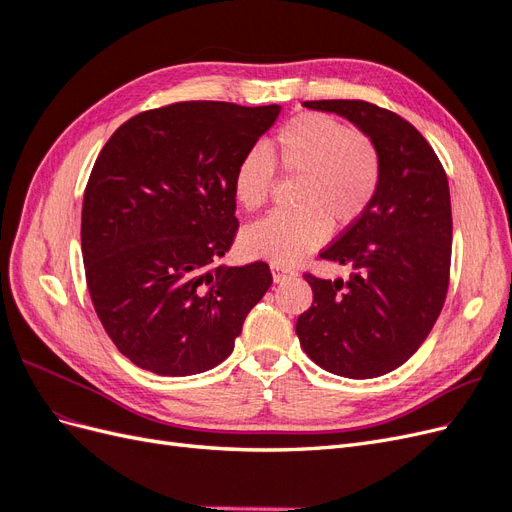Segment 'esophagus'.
<instances>
[{
  "label": "esophagus",
  "instance_id": "1",
  "mask_svg": "<svg viewBox=\"0 0 512 512\" xmlns=\"http://www.w3.org/2000/svg\"><path fill=\"white\" fill-rule=\"evenodd\" d=\"M271 273H273L275 282H284V280H288V277H297V271L290 267H284V265H277V262H273L271 265Z\"/></svg>",
  "mask_w": 512,
  "mask_h": 512
}]
</instances>
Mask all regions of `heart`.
<instances>
[{"label": "heart", "mask_w": 512, "mask_h": 512, "mask_svg": "<svg viewBox=\"0 0 512 512\" xmlns=\"http://www.w3.org/2000/svg\"><path fill=\"white\" fill-rule=\"evenodd\" d=\"M275 168L297 177L292 211L271 213L243 232L247 256L277 265L299 262L327 239L329 228L359 222L374 200L382 164L376 143L365 132L348 130L322 113L288 119L275 132L271 153L254 147L239 160L232 194L247 211H258L271 196Z\"/></svg>", "instance_id": "b5f03b06"}]
</instances>
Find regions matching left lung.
Instances as JSON below:
<instances>
[{"label":"left lung","instance_id":"obj_1","mask_svg":"<svg viewBox=\"0 0 512 512\" xmlns=\"http://www.w3.org/2000/svg\"><path fill=\"white\" fill-rule=\"evenodd\" d=\"M380 151L378 192L359 222L320 258L350 267L346 280L303 277L314 303L297 320L305 354L344 378H376L404 365L436 324L451 277V192L436 151L410 121L365 100H312Z\"/></svg>","mask_w":512,"mask_h":512}]
</instances>
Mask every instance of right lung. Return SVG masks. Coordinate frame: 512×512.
Wrapping results in <instances>:
<instances>
[{"label": "right lung", "instance_id": "add662e5", "mask_svg": "<svg viewBox=\"0 0 512 512\" xmlns=\"http://www.w3.org/2000/svg\"><path fill=\"white\" fill-rule=\"evenodd\" d=\"M277 115V104L175 102L134 115L102 147L83 198L85 280L136 367L194 376L220 365L273 284L267 262H218L239 230L232 175Z\"/></svg>", "mask_w": 512, "mask_h": 512}]
</instances>
